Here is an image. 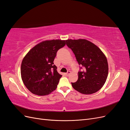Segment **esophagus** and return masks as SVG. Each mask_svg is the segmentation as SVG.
<instances>
[{
	"mask_svg": "<svg viewBox=\"0 0 130 130\" xmlns=\"http://www.w3.org/2000/svg\"><path fill=\"white\" fill-rule=\"evenodd\" d=\"M70 73H71V72H70V71H68L67 72V73H66V75L67 76H69Z\"/></svg>",
	"mask_w": 130,
	"mask_h": 130,
	"instance_id": "esophagus-1",
	"label": "esophagus"
}]
</instances>
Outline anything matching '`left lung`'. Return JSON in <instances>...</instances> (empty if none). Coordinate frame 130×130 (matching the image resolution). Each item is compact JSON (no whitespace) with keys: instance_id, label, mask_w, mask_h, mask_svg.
<instances>
[{"instance_id":"obj_1","label":"left lung","mask_w":130,"mask_h":130,"mask_svg":"<svg viewBox=\"0 0 130 130\" xmlns=\"http://www.w3.org/2000/svg\"><path fill=\"white\" fill-rule=\"evenodd\" d=\"M66 44L72 49L79 65L85 70L78 73V79L72 87L84 94L95 93L103 87L108 74L107 58L101 49L85 39L67 40Z\"/></svg>"}]
</instances>
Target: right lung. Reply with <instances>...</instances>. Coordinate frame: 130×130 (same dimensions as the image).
Masks as SVG:
<instances>
[{
    "mask_svg": "<svg viewBox=\"0 0 130 130\" xmlns=\"http://www.w3.org/2000/svg\"><path fill=\"white\" fill-rule=\"evenodd\" d=\"M65 45V40H46L26 54L22 62L21 73L23 84L30 92L44 96L56 89L62 75L53 62L57 50Z\"/></svg>",
    "mask_w": 130,
    "mask_h": 130,
    "instance_id": "1",
    "label": "right lung"
}]
</instances>
